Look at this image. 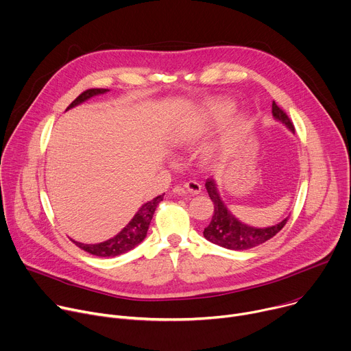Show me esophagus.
Returning a JSON list of instances; mask_svg holds the SVG:
<instances>
[{"label":"esophagus","mask_w":351,"mask_h":351,"mask_svg":"<svg viewBox=\"0 0 351 351\" xmlns=\"http://www.w3.org/2000/svg\"><path fill=\"white\" fill-rule=\"evenodd\" d=\"M183 189L186 190V191H189L190 194H199L202 193V184H199L198 182H195V180H190V182H186L184 184H183Z\"/></svg>","instance_id":"34e87169"}]
</instances>
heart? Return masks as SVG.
<instances>
[{
  "label": "heart",
  "mask_w": 351,
  "mask_h": 351,
  "mask_svg": "<svg viewBox=\"0 0 351 351\" xmlns=\"http://www.w3.org/2000/svg\"><path fill=\"white\" fill-rule=\"evenodd\" d=\"M228 108H229V106L226 103H223V101H215L213 104H208V107L203 112V119H199V121H197L194 123H189L187 126L182 128L178 132V138H180V140H190V138L195 137L198 134V132L203 129V125H204L206 121L213 119V118L223 114Z\"/></svg>",
  "instance_id": "heart-1"
}]
</instances>
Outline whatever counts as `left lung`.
I'll list each match as a JSON object with an SVG mask.
<instances>
[{
	"label": "left lung",
	"instance_id": "obj_1",
	"mask_svg": "<svg viewBox=\"0 0 351 351\" xmlns=\"http://www.w3.org/2000/svg\"><path fill=\"white\" fill-rule=\"evenodd\" d=\"M272 115L276 121L286 125V128L294 133V126L291 121L289 119L286 112L276 106L275 101L272 103ZM206 189L214 203V215L210 225L204 229L203 233L204 237L214 244L229 250L253 248L272 239L287 222V218H285L282 222L268 228H254L245 225L240 222L222 202L215 179L208 178L206 182Z\"/></svg>",
	"mask_w": 351,
	"mask_h": 351
}]
</instances>
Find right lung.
I'll use <instances>...</instances> for the list:
<instances>
[{
    "label": "right lung",
    "instance_id": "add662e5",
    "mask_svg": "<svg viewBox=\"0 0 351 351\" xmlns=\"http://www.w3.org/2000/svg\"><path fill=\"white\" fill-rule=\"evenodd\" d=\"M108 88H88L86 91H83L75 101L71 103V106L66 108L71 110L84 101H87L88 98L98 95V94H104L107 93ZM165 194V193H164ZM164 194L157 195L156 198H153L152 202L144 203L138 211L134 214V217L132 218V221L112 239H108L103 243H95V244H84L80 241H75L72 240L79 248L84 250V252L97 256V257H117L121 256L123 253H128L129 250L134 248L137 244H140L144 237L147 236V230L149 226V222L153 219V215L156 213L157 206L162 202Z\"/></svg>",
    "mask_w": 351,
    "mask_h": 351
}]
</instances>
